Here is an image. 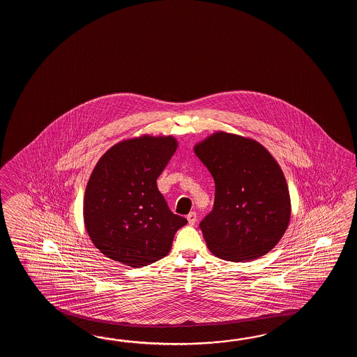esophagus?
I'll list each match as a JSON object with an SVG mask.
<instances>
[{
	"label": "esophagus",
	"instance_id": "1",
	"mask_svg": "<svg viewBox=\"0 0 357 357\" xmlns=\"http://www.w3.org/2000/svg\"><path fill=\"white\" fill-rule=\"evenodd\" d=\"M186 218H188V222H189L190 226H194V225H195V222H197V213H189Z\"/></svg>",
	"mask_w": 357,
	"mask_h": 357
}]
</instances>
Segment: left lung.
<instances>
[{
  "label": "left lung",
  "instance_id": "8db88e82",
  "mask_svg": "<svg viewBox=\"0 0 357 357\" xmlns=\"http://www.w3.org/2000/svg\"><path fill=\"white\" fill-rule=\"evenodd\" d=\"M215 183L200 228L213 255L229 261L264 257L289 227L291 197L278 162L251 137L215 131L194 145Z\"/></svg>",
  "mask_w": 357,
  "mask_h": 357
}]
</instances>
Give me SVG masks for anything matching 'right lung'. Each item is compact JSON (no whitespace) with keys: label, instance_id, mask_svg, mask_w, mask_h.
<instances>
[{"label":"right lung","instance_id":"add662e5","mask_svg":"<svg viewBox=\"0 0 357 357\" xmlns=\"http://www.w3.org/2000/svg\"><path fill=\"white\" fill-rule=\"evenodd\" d=\"M172 135L121 140L99 158L84 194V226L107 258L142 268L165 258L188 220L169 211L157 178L175 154Z\"/></svg>","mask_w":357,"mask_h":357}]
</instances>
